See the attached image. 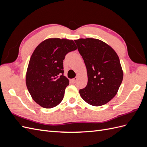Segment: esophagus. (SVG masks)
Returning a JSON list of instances; mask_svg holds the SVG:
<instances>
[{
  "label": "esophagus",
  "instance_id": "obj_1",
  "mask_svg": "<svg viewBox=\"0 0 147 147\" xmlns=\"http://www.w3.org/2000/svg\"><path fill=\"white\" fill-rule=\"evenodd\" d=\"M78 80V77H75L74 78H73L72 80V82L73 83H75V82H77V81Z\"/></svg>",
  "mask_w": 147,
  "mask_h": 147
}]
</instances>
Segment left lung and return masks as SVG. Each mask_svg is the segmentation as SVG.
<instances>
[{"instance_id":"8db88e82","label":"left lung","mask_w":147,"mask_h":147,"mask_svg":"<svg viewBox=\"0 0 147 147\" xmlns=\"http://www.w3.org/2000/svg\"><path fill=\"white\" fill-rule=\"evenodd\" d=\"M85 64L88 83L80 90L82 98L93 106L107 103L117 94L123 78L119 57L113 49L99 39L75 40Z\"/></svg>"}]
</instances>
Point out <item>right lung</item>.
<instances>
[{
    "label": "right lung",
    "instance_id": "add662e5",
    "mask_svg": "<svg viewBox=\"0 0 147 147\" xmlns=\"http://www.w3.org/2000/svg\"><path fill=\"white\" fill-rule=\"evenodd\" d=\"M77 48L72 40L51 38L35 49L28 67L26 83L33 100L42 107L53 108L63 100L69 84L63 75V60L68 53Z\"/></svg>",
    "mask_w": 147,
    "mask_h": 147
}]
</instances>
